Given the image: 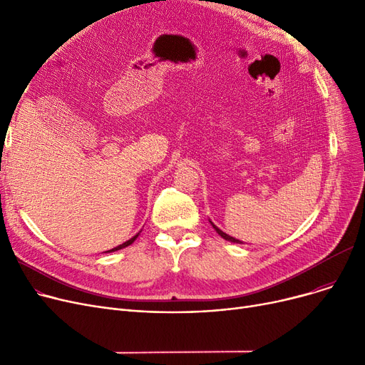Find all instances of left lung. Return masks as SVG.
<instances>
[{
  "label": "left lung",
  "mask_w": 365,
  "mask_h": 365,
  "mask_svg": "<svg viewBox=\"0 0 365 365\" xmlns=\"http://www.w3.org/2000/svg\"><path fill=\"white\" fill-rule=\"evenodd\" d=\"M212 225H213V223H212ZM213 227L216 229V232H217V234H219V235H220L223 240H226V241H231V242H237V244H242L240 240H235L234 237H229L227 234H225L223 231H220V229H219L216 225H213Z\"/></svg>",
  "instance_id": "1"
}]
</instances>
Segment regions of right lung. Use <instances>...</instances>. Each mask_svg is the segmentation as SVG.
Listing matches in <instances>:
<instances>
[{
	"label": "right lung",
	"mask_w": 365,
	"mask_h": 365,
	"mask_svg": "<svg viewBox=\"0 0 365 365\" xmlns=\"http://www.w3.org/2000/svg\"><path fill=\"white\" fill-rule=\"evenodd\" d=\"M139 237V234L138 235H134L131 240H128V241H125L124 244H121V245H118V247H115V248H112V250H109V252H117V250H121V248H124V247H127V245H130V244H133L134 242V240H136Z\"/></svg>",
	"instance_id": "1"
}]
</instances>
